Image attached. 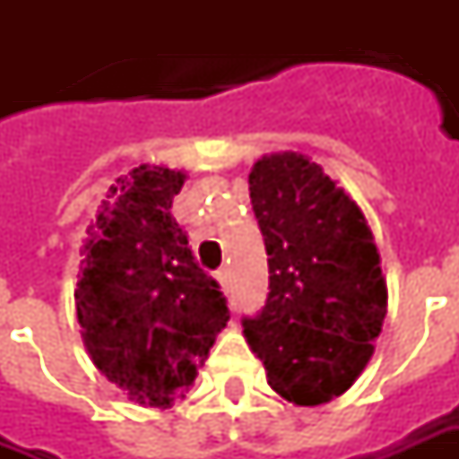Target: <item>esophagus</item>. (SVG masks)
I'll return each mask as SVG.
<instances>
[{
  "mask_svg": "<svg viewBox=\"0 0 459 459\" xmlns=\"http://www.w3.org/2000/svg\"><path fill=\"white\" fill-rule=\"evenodd\" d=\"M216 278H219V282H221V290H223V292H229V288H230V270L229 268H221L219 273H216Z\"/></svg>",
  "mask_w": 459,
  "mask_h": 459,
  "instance_id": "obj_1",
  "label": "esophagus"
}]
</instances>
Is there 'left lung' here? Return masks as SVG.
<instances>
[{
    "mask_svg": "<svg viewBox=\"0 0 459 459\" xmlns=\"http://www.w3.org/2000/svg\"><path fill=\"white\" fill-rule=\"evenodd\" d=\"M268 250L270 292L243 334L270 388L319 405L354 384L374 354L388 305L374 233L354 199L317 161L270 154L248 174Z\"/></svg>",
    "mask_w": 459,
    "mask_h": 459,
    "instance_id": "1",
    "label": "left lung"
}]
</instances>
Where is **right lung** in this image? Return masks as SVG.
Segmentation results:
<instances>
[{"label":"right lung","mask_w":459,"mask_h":459,"mask_svg":"<svg viewBox=\"0 0 459 459\" xmlns=\"http://www.w3.org/2000/svg\"><path fill=\"white\" fill-rule=\"evenodd\" d=\"M184 171L140 164L110 186L88 229L75 288L81 337L98 371L140 405L189 388L230 319L171 216Z\"/></svg>","instance_id":"obj_1"}]
</instances>
